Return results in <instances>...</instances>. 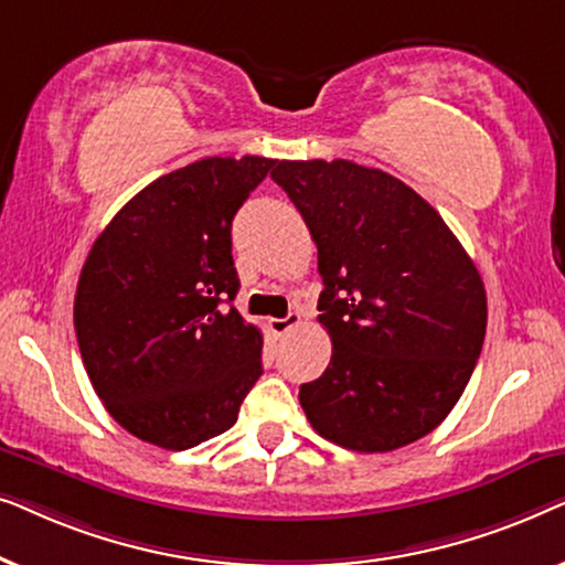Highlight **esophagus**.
<instances>
[{
  "label": "esophagus",
  "instance_id": "esophagus-1",
  "mask_svg": "<svg viewBox=\"0 0 565 565\" xmlns=\"http://www.w3.org/2000/svg\"><path fill=\"white\" fill-rule=\"evenodd\" d=\"M298 323H300V313L290 311L285 319H269V329H273L275 334H288V331L296 329Z\"/></svg>",
  "mask_w": 565,
  "mask_h": 565
}]
</instances>
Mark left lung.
Masks as SVG:
<instances>
[{
  "label": "left lung",
  "instance_id": "1",
  "mask_svg": "<svg viewBox=\"0 0 565 565\" xmlns=\"http://www.w3.org/2000/svg\"><path fill=\"white\" fill-rule=\"evenodd\" d=\"M273 180L319 249V321L331 362L300 385L329 443L358 452L412 445L445 422L486 337L473 259L427 200L347 159L277 161Z\"/></svg>",
  "mask_w": 565,
  "mask_h": 565
}]
</instances>
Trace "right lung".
Instances as JSON below:
<instances>
[{
  "mask_svg": "<svg viewBox=\"0 0 565 565\" xmlns=\"http://www.w3.org/2000/svg\"><path fill=\"white\" fill-rule=\"evenodd\" d=\"M275 159L207 157L143 188L92 244L74 329L92 388L164 450L218 437L262 375V331L231 306V221Z\"/></svg>",
  "mask_w": 565,
  "mask_h": 565,
  "instance_id": "right-lung-1",
  "label": "right lung"
}]
</instances>
